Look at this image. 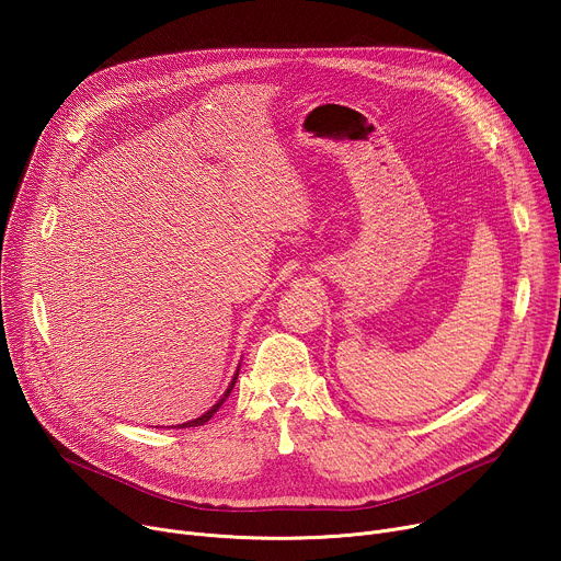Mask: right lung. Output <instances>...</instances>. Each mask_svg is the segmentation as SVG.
<instances>
[{
  "mask_svg": "<svg viewBox=\"0 0 561 561\" xmlns=\"http://www.w3.org/2000/svg\"><path fill=\"white\" fill-rule=\"evenodd\" d=\"M239 370H241V366L239 368H236V373H233V377H231V381H229V387H227V391L222 393V398L209 409V411H204V414L199 416V419H193V421H188V423H182V425H176V427H197V425H204L206 421H209L214 414H216V411L222 407V402L227 400V396L231 393V389H233V385H236V379H239Z\"/></svg>",
  "mask_w": 561,
  "mask_h": 561,
  "instance_id": "obj_1",
  "label": "right lung"
}]
</instances>
